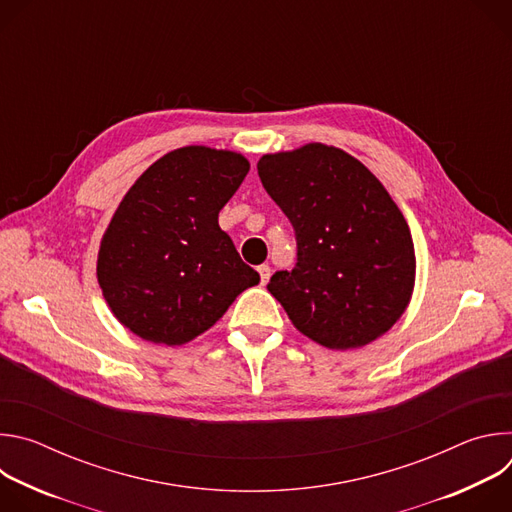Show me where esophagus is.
<instances>
[{
    "instance_id": "34e87169",
    "label": "esophagus",
    "mask_w": 512,
    "mask_h": 512,
    "mask_svg": "<svg viewBox=\"0 0 512 512\" xmlns=\"http://www.w3.org/2000/svg\"><path fill=\"white\" fill-rule=\"evenodd\" d=\"M257 271H259L261 283L265 285V283L269 281V277H271V267H269V265H259V267H257Z\"/></svg>"
}]
</instances>
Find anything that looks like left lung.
Returning a JSON list of instances; mask_svg holds the SVG:
<instances>
[{
  "instance_id": "obj_1",
  "label": "left lung",
  "mask_w": 512,
  "mask_h": 512,
  "mask_svg": "<svg viewBox=\"0 0 512 512\" xmlns=\"http://www.w3.org/2000/svg\"><path fill=\"white\" fill-rule=\"evenodd\" d=\"M257 172L296 233V267L275 271L267 283L289 320L334 350L385 334L415 281L411 233L385 186L324 143L267 154Z\"/></svg>"
}]
</instances>
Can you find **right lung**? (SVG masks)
I'll use <instances>...</instances> for the list:
<instances>
[{
    "mask_svg": "<svg viewBox=\"0 0 512 512\" xmlns=\"http://www.w3.org/2000/svg\"><path fill=\"white\" fill-rule=\"evenodd\" d=\"M247 172L241 154L188 145L129 188L103 235L97 277L111 312L133 334L184 344L259 283L218 227V212Z\"/></svg>",
    "mask_w": 512,
    "mask_h": 512,
    "instance_id": "obj_1",
    "label": "right lung"
}]
</instances>
